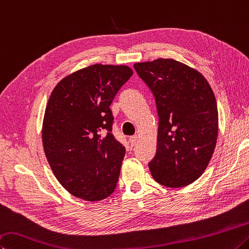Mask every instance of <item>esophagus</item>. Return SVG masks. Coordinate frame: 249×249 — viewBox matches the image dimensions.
Here are the masks:
<instances>
[{"mask_svg": "<svg viewBox=\"0 0 249 249\" xmlns=\"http://www.w3.org/2000/svg\"><path fill=\"white\" fill-rule=\"evenodd\" d=\"M137 139H138V137H137V136H132V137H129V142H130V146L134 147L135 144H136V142H137Z\"/></svg>", "mask_w": 249, "mask_h": 249, "instance_id": "1", "label": "esophagus"}]
</instances>
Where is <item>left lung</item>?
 <instances>
[{
    "instance_id": "left-lung-1",
    "label": "left lung",
    "mask_w": 249,
    "mask_h": 249,
    "mask_svg": "<svg viewBox=\"0 0 249 249\" xmlns=\"http://www.w3.org/2000/svg\"><path fill=\"white\" fill-rule=\"evenodd\" d=\"M156 99L159 115L157 151L149 162L153 179L184 187L205 172L218 138V107L199 71L173 58L135 63Z\"/></svg>"
}]
</instances>
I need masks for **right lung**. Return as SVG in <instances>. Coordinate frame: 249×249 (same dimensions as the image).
I'll list each match as a JSON object with an SVG mask.
<instances>
[{"label":"right lung","mask_w":249,"mask_h":249,"mask_svg":"<svg viewBox=\"0 0 249 249\" xmlns=\"http://www.w3.org/2000/svg\"><path fill=\"white\" fill-rule=\"evenodd\" d=\"M133 75L125 65L94 64L66 76L49 98L44 153L67 192L98 201L114 192L125 148L112 133L110 106Z\"/></svg>","instance_id":"obj_1"}]
</instances>
